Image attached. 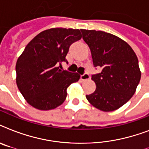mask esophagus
Here are the masks:
<instances>
[{
	"label": "esophagus",
	"instance_id": "esophagus-1",
	"mask_svg": "<svg viewBox=\"0 0 149 149\" xmlns=\"http://www.w3.org/2000/svg\"><path fill=\"white\" fill-rule=\"evenodd\" d=\"M81 79L83 80V81H86V80H88V79H90V75L88 74V73H84V75H82L81 76Z\"/></svg>",
	"mask_w": 149,
	"mask_h": 149
}]
</instances>
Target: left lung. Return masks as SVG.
<instances>
[{
    "mask_svg": "<svg viewBox=\"0 0 149 149\" xmlns=\"http://www.w3.org/2000/svg\"><path fill=\"white\" fill-rule=\"evenodd\" d=\"M81 32L91 49L93 65L101 69L100 73L92 76L97 87L86 99L102 111L118 110L132 97L141 79L136 54L114 35L86 29Z\"/></svg>",
    "mask_w": 149,
    "mask_h": 149,
    "instance_id": "8db88e82",
    "label": "left lung"
}]
</instances>
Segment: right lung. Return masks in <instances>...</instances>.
<instances>
[{"label": "right lung", "mask_w": 149, "mask_h": 149, "mask_svg": "<svg viewBox=\"0 0 149 149\" xmlns=\"http://www.w3.org/2000/svg\"><path fill=\"white\" fill-rule=\"evenodd\" d=\"M79 29L52 28L37 35L18 57L16 84L28 104L41 111L60 106L67 88L80 76L61 70L72 43L81 39Z\"/></svg>", "instance_id": "right-lung-1"}]
</instances>
